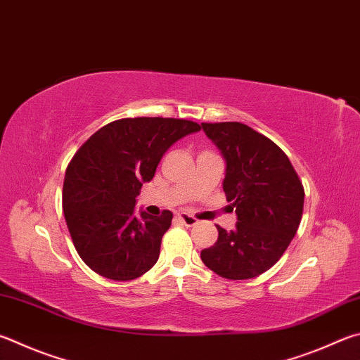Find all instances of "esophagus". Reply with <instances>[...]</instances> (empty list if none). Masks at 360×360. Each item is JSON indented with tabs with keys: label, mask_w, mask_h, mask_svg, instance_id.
<instances>
[{
	"label": "esophagus",
	"mask_w": 360,
	"mask_h": 360,
	"mask_svg": "<svg viewBox=\"0 0 360 360\" xmlns=\"http://www.w3.org/2000/svg\"><path fill=\"white\" fill-rule=\"evenodd\" d=\"M176 217H178V220H181L182 224H184L186 226H195V225L198 224V220H197V219L192 217V215L186 214V212H181V214H178V215H176Z\"/></svg>",
	"instance_id": "esophagus-1"
}]
</instances>
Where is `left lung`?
<instances>
[{
  "label": "left lung",
  "instance_id": "left-lung-1",
  "mask_svg": "<svg viewBox=\"0 0 360 360\" xmlns=\"http://www.w3.org/2000/svg\"><path fill=\"white\" fill-rule=\"evenodd\" d=\"M225 160L224 192L236 207V228L201 250L209 269L230 280L259 276L277 263L296 234L304 187L282 149L240 122L201 124Z\"/></svg>",
  "mask_w": 360,
  "mask_h": 360
}]
</instances>
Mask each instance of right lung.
<instances>
[{
    "mask_svg": "<svg viewBox=\"0 0 360 360\" xmlns=\"http://www.w3.org/2000/svg\"><path fill=\"white\" fill-rule=\"evenodd\" d=\"M200 130L174 117H126L107 124L66 169L63 209L80 258L99 276L127 282L158 263L173 214H146L135 202L169 146Z\"/></svg>",
    "mask_w": 360,
    "mask_h": 360,
    "instance_id": "right-lung-1",
    "label": "right lung"
}]
</instances>
